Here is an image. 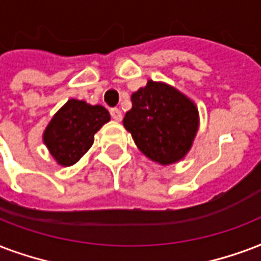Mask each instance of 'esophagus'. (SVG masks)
Masks as SVG:
<instances>
[{
  "mask_svg": "<svg viewBox=\"0 0 261 261\" xmlns=\"http://www.w3.org/2000/svg\"><path fill=\"white\" fill-rule=\"evenodd\" d=\"M111 116H112V119H115L116 122H120L123 119V113L120 109L117 108H112L111 109Z\"/></svg>",
  "mask_w": 261,
  "mask_h": 261,
  "instance_id": "obj_1",
  "label": "esophagus"
}]
</instances>
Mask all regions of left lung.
Here are the masks:
<instances>
[{
  "label": "left lung",
  "mask_w": 261,
  "mask_h": 261,
  "mask_svg": "<svg viewBox=\"0 0 261 261\" xmlns=\"http://www.w3.org/2000/svg\"><path fill=\"white\" fill-rule=\"evenodd\" d=\"M131 102L123 126L139 150L162 166L182 160L198 130L196 104L175 87L153 81L133 93Z\"/></svg>",
  "instance_id": "left-lung-1"
}]
</instances>
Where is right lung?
Wrapping results in <instances>:
<instances>
[{"label": "right lung", "mask_w": 261, "mask_h": 261, "mask_svg": "<svg viewBox=\"0 0 261 261\" xmlns=\"http://www.w3.org/2000/svg\"><path fill=\"white\" fill-rule=\"evenodd\" d=\"M109 120L104 107L71 98L51 117L43 131V142L57 164L69 167L91 148L94 134Z\"/></svg>", "instance_id": "1"}]
</instances>
